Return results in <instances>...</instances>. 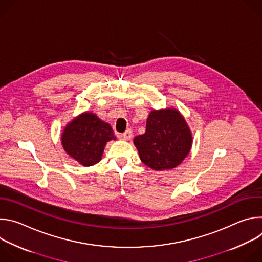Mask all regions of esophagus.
Returning <instances> with one entry per match:
<instances>
[{"mask_svg": "<svg viewBox=\"0 0 262 262\" xmlns=\"http://www.w3.org/2000/svg\"><path fill=\"white\" fill-rule=\"evenodd\" d=\"M121 137H122L124 140H129V139H132V137H133V130H132V129L125 130V132L121 135Z\"/></svg>", "mask_w": 262, "mask_h": 262, "instance_id": "esophagus-1", "label": "esophagus"}]
</instances>
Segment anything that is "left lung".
I'll return each instance as SVG.
<instances>
[{
    "label": "left lung",
    "mask_w": 262,
    "mask_h": 262,
    "mask_svg": "<svg viewBox=\"0 0 262 262\" xmlns=\"http://www.w3.org/2000/svg\"><path fill=\"white\" fill-rule=\"evenodd\" d=\"M141 161L157 171L173 169L189 155L192 134L176 110L152 111L146 132L134 139Z\"/></svg>",
    "instance_id": "8db88e82"
}]
</instances>
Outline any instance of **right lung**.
<instances>
[{"label": "right lung", "instance_id": "add662e5", "mask_svg": "<svg viewBox=\"0 0 262 262\" xmlns=\"http://www.w3.org/2000/svg\"><path fill=\"white\" fill-rule=\"evenodd\" d=\"M115 139L110 124L92 113H84L65 127L62 145L72 159L88 167L101 160L106 142Z\"/></svg>", "mask_w": 262, "mask_h": 262}]
</instances>
